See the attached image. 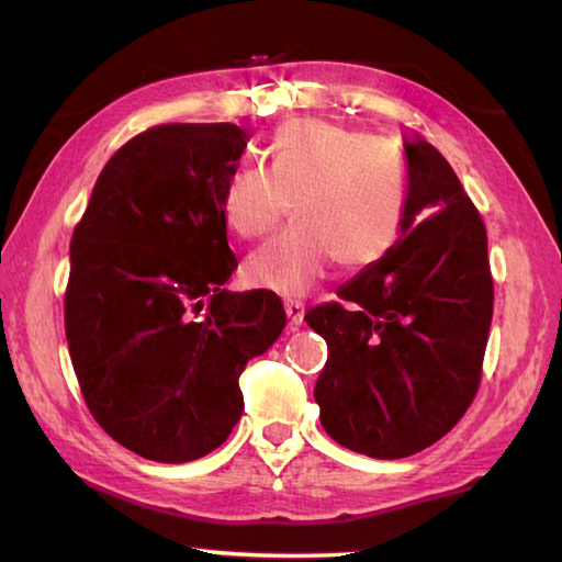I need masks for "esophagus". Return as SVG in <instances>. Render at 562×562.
Here are the masks:
<instances>
[{
    "label": "esophagus",
    "instance_id": "34e87169",
    "mask_svg": "<svg viewBox=\"0 0 562 562\" xmlns=\"http://www.w3.org/2000/svg\"><path fill=\"white\" fill-rule=\"evenodd\" d=\"M284 312H288L292 327L302 325V319H304V304L302 302H294V300L284 302Z\"/></svg>",
    "mask_w": 562,
    "mask_h": 562
}]
</instances>
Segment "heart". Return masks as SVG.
<instances>
[{
	"label": "heart",
	"mask_w": 562,
	"mask_h": 562,
	"mask_svg": "<svg viewBox=\"0 0 562 562\" xmlns=\"http://www.w3.org/2000/svg\"><path fill=\"white\" fill-rule=\"evenodd\" d=\"M412 201L402 150L386 138L325 119L284 123L265 148V166L225 180L223 221L235 235L272 233L292 203L294 223L245 262L255 288L302 297L335 260L369 270L394 250Z\"/></svg>",
	"instance_id": "obj_1"
}]
</instances>
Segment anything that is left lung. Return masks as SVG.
I'll use <instances>...</instances> for the list:
<instances>
[{
	"label": "left lung",
	"mask_w": 562,
	"mask_h": 562,
	"mask_svg": "<svg viewBox=\"0 0 562 562\" xmlns=\"http://www.w3.org/2000/svg\"><path fill=\"white\" fill-rule=\"evenodd\" d=\"M412 178L392 252L304 322L329 357L315 386L319 422L339 446L404 459L449 434L481 382L493 317L488 237L439 150L404 136Z\"/></svg>",
	"instance_id": "8db88e82"
}]
</instances>
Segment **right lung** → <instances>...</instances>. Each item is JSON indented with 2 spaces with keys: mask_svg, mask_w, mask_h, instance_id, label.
<instances>
[{
  "mask_svg": "<svg viewBox=\"0 0 562 562\" xmlns=\"http://www.w3.org/2000/svg\"><path fill=\"white\" fill-rule=\"evenodd\" d=\"M247 131L166 123L103 166L71 237L66 341L113 441L158 463L217 449L243 414L237 379L284 329L274 292H231L221 211Z\"/></svg>",
  "mask_w": 562,
  "mask_h": 562,
  "instance_id": "obj_1",
  "label": "right lung"
}]
</instances>
